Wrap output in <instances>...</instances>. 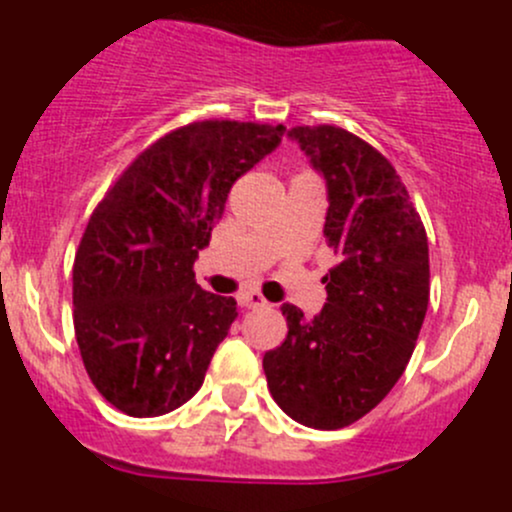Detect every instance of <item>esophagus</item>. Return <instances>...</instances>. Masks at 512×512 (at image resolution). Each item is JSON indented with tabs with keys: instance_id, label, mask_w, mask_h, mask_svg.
I'll return each mask as SVG.
<instances>
[{
	"instance_id": "34e87169",
	"label": "esophagus",
	"mask_w": 512,
	"mask_h": 512,
	"mask_svg": "<svg viewBox=\"0 0 512 512\" xmlns=\"http://www.w3.org/2000/svg\"><path fill=\"white\" fill-rule=\"evenodd\" d=\"M237 302H240L242 307H247V309H257V307H265L267 299L262 297L260 292H240V294H237Z\"/></svg>"
}]
</instances>
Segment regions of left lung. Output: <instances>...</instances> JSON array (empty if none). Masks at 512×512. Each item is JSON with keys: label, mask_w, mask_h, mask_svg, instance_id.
<instances>
[{"label": "left lung", "mask_w": 512, "mask_h": 512, "mask_svg": "<svg viewBox=\"0 0 512 512\" xmlns=\"http://www.w3.org/2000/svg\"><path fill=\"white\" fill-rule=\"evenodd\" d=\"M324 175V237L337 265L314 319L285 304L287 337L262 359L267 389L309 428L352 426L381 404L414 354L431 272L421 215L389 158L339 126L289 131Z\"/></svg>", "instance_id": "obj_1"}]
</instances>
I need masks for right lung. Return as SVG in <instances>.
<instances>
[{
  "instance_id": "add662e5",
  "label": "right lung",
  "mask_w": 512,
  "mask_h": 512,
  "mask_svg": "<svg viewBox=\"0 0 512 512\" xmlns=\"http://www.w3.org/2000/svg\"><path fill=\"white\" fill-rule=\"evenodd\" d=\"M285 126L195 121L165 133L116 178L74 257V332L98 394L133 418L193 399L237 302L195 282V257L232 183Z\"/></svg>"
}]
</instances>
